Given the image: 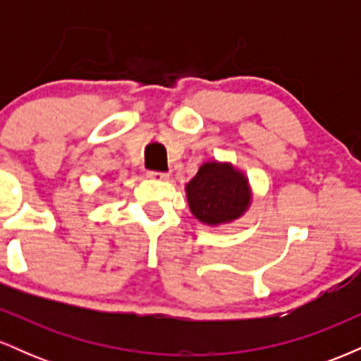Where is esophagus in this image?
I'll use <instances>...</instances> for the list:
<instances>
[{
  "label": "esophagus",
  "mask_w": 361,
  "mask_h": 361,
  "mask_svg": "<svg viewBox=\"0 0 361 361\" xmlns=\"http://www.w3.org/2000/svg\"><path fill=\"white\" fill-rule=\"evenodd\" d=\"M147 176L152 180H168V173L164 171H149Z\"/></svg>",
  "instance_id": "obj_1"
}]
</instances>
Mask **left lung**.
<instances>
[{
	"instance_id": "obj_1",
	"label": "left lung",
	"mask_w": 361,
	"mask_h": 361,
	"mask_svg": "<svg viewBox=\"0 0 361 361\" xmlns=\"http://www.w3.org/2000/svg\"><path fill=\"white\" fill-rule=\"evenodd\" d=\"M186 197L195 217L215 226L243 215L251 195L247 180L233 166L207 163L186 185Z\"/></svg>"
}]
</instances>
